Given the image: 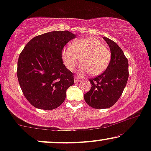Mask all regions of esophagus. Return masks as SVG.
<instances>
[{"label": "esophagus", "instance_id": "esophagus-1", "mask_svg": "<svg viewBox=\"0 0 151 151\" xmlns=\"http://www.w3.org/2000/svg\"><path fill=\"white\" fill-rule=\"evenodd\" d=\"M80 81H81V80L79 79L78 78H77V77L74 78V82H75V83H78V82H79Z\"/></svg>", "mask_w": 151, "mask_h": 151}]
</instances>
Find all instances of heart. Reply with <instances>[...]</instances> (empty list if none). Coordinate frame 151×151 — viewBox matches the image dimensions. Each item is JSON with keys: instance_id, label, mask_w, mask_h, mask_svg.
Returning a JSON list of instances; mask_svg holds the SVG:
<instances>
[{"instance_id": "heart-1", "label": "heart", "mask_w": 151, "mask_h": 151, "mask_svg": "<svg viewBox=\"0 0 151 151\" xmlns=\"http://www.w3.org/2000/svg\"><path fill=\"white\" fill-rule=\"evenodd\" d=\"M64 63L70 71H73L81 58L82 65L79 73L89 72L92 76L102 73L109 65L111 53L100 40L93 37L78 39L71 45L65 47L62 51Z\"/></svg>"}]
</instances>
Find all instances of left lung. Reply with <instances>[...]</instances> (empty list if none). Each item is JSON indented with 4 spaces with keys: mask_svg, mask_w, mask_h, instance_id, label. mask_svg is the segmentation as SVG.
<instances>
[{
    "mask_svg": "<svg viewBox=\"0 0 151 151\" xmlns=\"http://www.w3.org/2000/svg\"><path fill=\"white\" fill-rule=\"evenodd\" d=\"M111 53L109 65L104 72L90 79L91 88L84 95L85 102L94 109H108L122 94L129 78V63L122 49L106 37H103Z\"/></svg>",
    "mask_w": 151,
    "mask_h": 151,
    "instance_id": "obj_1",
    "label": "left lung"
}]
</instances>
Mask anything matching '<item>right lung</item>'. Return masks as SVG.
<instances>
[{"label":"right lung","instance_id":"obj_1","mask_svg":"<svg viewBox=\"0 0 151 151\" xmlns=\"http://www.w3.org/2000/svg\"><path fill=\"white\" fill-rule=\"evenodd\" d=\"M76 37L69 31H55L33 38L18 60L17 76L24 96L37 109L52 110L63 104L73 74L63 64L62 51Z\"/></svg>","mask_w":151,"mask_h":151}]
</instances>
